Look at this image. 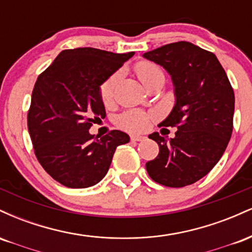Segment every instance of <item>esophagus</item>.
I'll list each match as a JSON object with an SVG mask.
<instances>
[{"label":"esophagus","instance_id":"esophagus-1","mask_svg":"<svg viewBox=\"0 0 252 252\" xmlns=\"http://www.w3.org/2000/svg\"><path fill=\"white\" fill-rule=\"evenodd\" d=\"M144 136L142 135H131L130 136V140L132 141V142H138V141H143L144 140Z\"/></svg>","mask_w":252,"mask_h":252}]
</instances>
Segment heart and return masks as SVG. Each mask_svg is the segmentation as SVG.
<instances>
[{"instance_id":"1","label":"heart","mask_w":252,"mask_h":252,"mask_svg":"<svg viewBox=\"0 0 252 252\" xmlns=\"http://www.w3.org/2000/svg\"><path fill=\"white\" fill-rule=\"evenodd\" d=\"M135 72L138 78L141 79L147 88H150L153 84L163 80L164 82V73L162 68L155 63L148 62V60H141L135 65ZM121 73L111 74L108 79L104 82L99 88V94L102 98V102L105 105H109L112 103L115 98V92H116V86L120 82ZM156 116L154 112H146L142 110H128L123 112L117 117L116 123L121 129L126 130L129 132H142L148 129L150 121L154 120Z\"/></svg>"}]
</instances>
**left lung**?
I'll return each mask as SVG.
<instances>
[{
  "label": "left lung",
  "instance_id": "left-lung-1",
  "mask_svg": "<svg viewBox=\"0 0 252 252\" xmlns=\"http://www.w3.org/2000/svg\"><path fill=\"white\" fill-rule=\"evenodd\" d=\"M172 76L175 105L161 123L176 126L174 138L158 132L149 138L158 155L146 163L150 178L167 187H185L204 178L220 160L232 135L235 92L212 52L187 41L143 54Z\"/></svg>",
  "mask_w": 252,
  "mask_h": 252
}]
</instances>
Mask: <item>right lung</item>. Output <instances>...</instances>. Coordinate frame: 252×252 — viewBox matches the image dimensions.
Wrapping results in <instances>:
<instances>
[{
    "instance_id": "1",
    "label": "right lung",
    "mask_w": 252,
    "mask_h": 252,
    "mask_svg": "<svg viewBox=\"0 0 252 252\" xmlns=\"http://www.w3.org/2000/svg\"><path fill=\"white\" fill-rule=\"evenodd\" d=\"M134 56L92 47L60 52L37 77L27 124L34 153L54 180L70 189H86L108 173L112 156L129 136L111 130L103 137L89 132L105 117L99 86Z\"/></svg>"
}]
</instances>
